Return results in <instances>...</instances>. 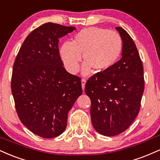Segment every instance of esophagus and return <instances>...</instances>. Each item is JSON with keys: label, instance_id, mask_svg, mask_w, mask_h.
I'll return each instance as SVG.
<instances>
[{"label": "esophagus", "instance_id": "34e87169", "mask_svg": "<svg viewBox=\"0 0 160 160\" xmlns=\"http://www.w3.org/2000/svg\"><path fill=\"white\" fill-rule=\"evenodd\" d=\"M81 82H82V90H84V88H85V85H86V80H85V79H82Z\"/></svg>", "mask_w": 160, "mask_h": 160}]
</instances>
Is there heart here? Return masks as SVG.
<instances>
[{"label":"heart","instance_id":"b5f03b06","mask_svg":"<svg viewBox=\"0 0 160 160\" xmlns=\"http://www.w3.org/2000/svg\"><path fill=\"white\" fill-rule=\"evenodd\" d=\"M122 48V38L118 32L91 27L77 33L72 43L65 42L59 49V55L66 70L75 74L82 54L85 62L82 74L88 75L92 69L102 73L114 66L120 57Z\"/></svg>","mask_w":160,"mask_h":160}]
</instances>
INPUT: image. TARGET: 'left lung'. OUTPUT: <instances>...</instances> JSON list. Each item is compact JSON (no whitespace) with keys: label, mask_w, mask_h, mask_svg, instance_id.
<instances>
[{"label":"left lung","mask_w":160,"mask_h":160,"mask_svg":"<svg viewBox=\"0 0 160 160\" xmlns=\"http://www.w3.org/2000/svg\"><path fill=\"white\" fill-rule=\"evenodd\" d=\"M122 38V58L108 71L97 73L86 83L91 100L92 123L106 136L122 133L138 114L145 88L144 69L132 38L122 28H115Z\"/></svg>","instance_id":"obj_1"}]
</instances>
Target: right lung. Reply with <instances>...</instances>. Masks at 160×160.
<instances>
[{"label": "right lung", "instance_id": "obj_1", "mask_svg": "<svg viewBox=\"0 0 160 160\" xmlns=\"http://www.w3.org/2000/svg\"><path fill=\"white\" fill-rule=\"evenodd\" d=\"M75 29L41 25L23 42L13 65L11 88L18 118L41 137L64 132L68 112L82 92L80 78L63 67L58 48L59 38Z\"/></svg>", "mask_w": 160, "mask_h": 160}]
</instances>
